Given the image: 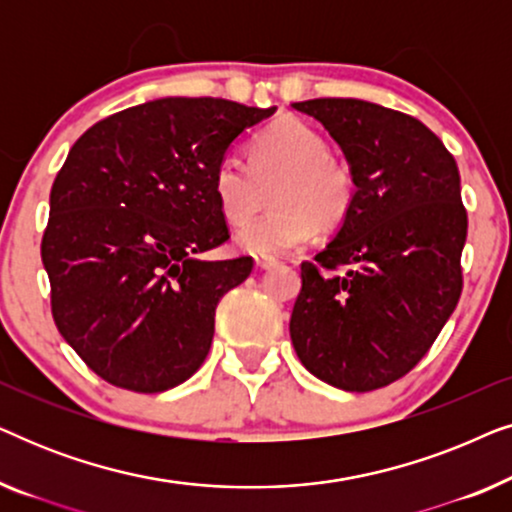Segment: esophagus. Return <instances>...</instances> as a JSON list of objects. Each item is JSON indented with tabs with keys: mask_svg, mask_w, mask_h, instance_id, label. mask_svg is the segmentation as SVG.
I'll use <instances>...</instances> for the list:
<instances>
[{
	"mask_svg": "<svg viewBox=\"0 0 512 512\" xmlns=\"http://www.w3.org/2000/svg\"><path fill=\"white\" fill-rule=\"evenodd\" d=\"M275 265H277V261L272 256H256L258 270H270V268H275Z\"/></svg>",
	"mask_w": 512,
	"mask_h": 512,
	"instance_id": "obj_1",
	"label": "esophagus"
}]
</instances>
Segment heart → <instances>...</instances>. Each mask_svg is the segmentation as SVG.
I'll list each match as a JSON object with an SVG mask.
<instances>
[{
  "instance_id": "heart-1",
  "label": "heart",
  "mask_w": 512,
  "mask_h": 512,
  "mask_svg": "<svg viewBox=\"0 0 512 512\" xmlns=\"http://www.w3.org/2000/svg\"><path fill=\"white\" fill-rule=\"evenodd\" d=\"M249 163L226 153L214 167V198L230 226H243L262 204V188L276 207L237 230L235 244L247 254L282 256L310 240L314 226L335 228L354 202L349 165L328 153L326 139L298 118H282L251 142Z\"/></svg>"
}]
</instances>
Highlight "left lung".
<instances>
[{"mask_svg":"<svg viewBox=\"0 0 512 512\" xmlns=\"http://www.w3.org/2000/svg\"><path fill=\"white\" fill-rule=\"evenodd\" d=\"M291 107L324 125L356 181L340 230L300 265L291 342L331 387L382 389L422 361L459 303L468 216L457 163L401 111L352 97Z\"/></svg>","mask_w":512,"mask_h":512,"instance_id":"8db88e82","label":"left lung"}]
</instances>
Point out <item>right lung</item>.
Returning a JSON list of instances; mask_svg holds the SVG:
<instances>
[{"label": "right lung", "instance_id": "obj_1", "mask_svg": "<svg viewBox=\"0 0 512 512\" xmlns=\"http://www.w3.org/2000/svg\"><path fill=\"white\" fill-rule=\"evenodd\" d=\"M275 107L163 97L95 123L51 188L41 261L62 338L121 389L158 394L207 359L214 312L254 261H202L230 237L214 167Z\"/></svg>", "mask_w": 512, "mask_h": 512}]
</instances>
